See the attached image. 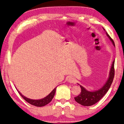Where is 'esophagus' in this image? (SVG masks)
<instances>
[{
  "label": "esophagus",
  "mask_w": 124,
  "mask_h": 124,
  "mask_svg": "<svg viewBox=\"0 0 124 124\" xmlns=\"http://www.w3.org/2000/svg\"><path fill=\"white\" fill-rule=\"evenodd\" d=\"M68 81L70 83H74L75 82V79L74 77H70L68 78Z\"/></svg>",
  "instance_id": "obj_1"
}]
</instances>
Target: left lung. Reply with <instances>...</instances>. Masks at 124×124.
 I'll use <instances>...</instances> for the list:
<instances>
[{"label": "left lung", "instance_id": "left-lung-1", "mask_svg": "<svg viewBox=\"0 0 124 124\" xmlns=\"http://www.w3.org/2000/svg\"><path fill=\"white\" fill-rule=\"evenodd\" d=\"M106 34L107 35V36L109 38L110 40L112 41L113 45L115 46V44L113 40L110 37L109 35L107 33ZM114 62L115 61H114L113 62L112 67L110 68V70L109 72V77L107 81L105 84L103 86L102 88H101L100 90H97V91L91 92L87 91L82 86L80 85V86L81 89V93H80L79 95L77 96V97H74L75 101L78 103L84 106H92V105L95 104L97 102L99 101L103 97L105 94L107 92L113 83L115 74Z\"/></svg>", "mask_w": 124, "mask_h": 124}]
</instances>
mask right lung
Here are the masks:
<instances>
[{
  "label": "right lung",
  "instance_id": "1",
  "mask_svg": "<svg viewBox=\"0 0 124 124\" xmlns=\"http://www.w3.org/2000/svg\"><path fill=\"white\" fill-rule=\"evenodd\" d=\"M56 87L54 88V89L52 90L51 93H50L49 95L47 96L46 97H45V98H43V99L39 100H34L29 99V98H27L26 97H24V96H23L18 91V93H19L20 95H21V97L23 98V99L29 103V104L33 105V106H35L36 107H43V106H45V105L47 104L48 103H49L53 99L54 96V94H55Z\"/></svg>",
  "mask_w": 124,
  "mask_h": 124
}]
</instances>
